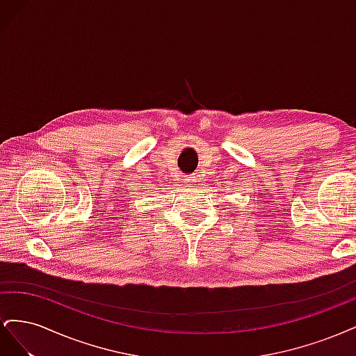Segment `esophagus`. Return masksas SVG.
Listing matches in <instances>:
<instances>
[{
  "label": "esophagus",
  "mask_w": 356,
  "mask_h": 356,
  "mask_svg": "<svg viewBox=\"0 0 356 356\" xmlns=\"http://www.w3.org/2000/svg\"><path fill=\"white\" fill-rule=\"evenodd\" d=\"M186 182H187L188 186L193 187V186H196V182H199V179H197L196 177H187V178H186Z\"/></svg>",
  "instance_id": "esophagus-1"
}]
</instances>
